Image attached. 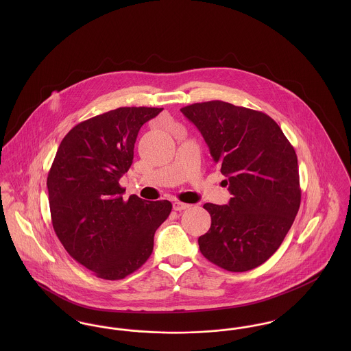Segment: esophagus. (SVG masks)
Listing matches in <instances>:
<instances>
[{"mask_svg": "<svg viewBox=\"0 0 351 351\" xmlns=\"http://www.w3.org/2000/svg\"><path fill=\"white\" fill-rule=\"evenodd\" d=\"M191 205L189 204H184V202H180V201H176V202H173V210H176V212H182V210H185V209H188Z\"/></svg>", "mask_w": 351, "mask_h": 351, "instance_id": "esophagus-1", "label": "esophagus"}]
</instances>
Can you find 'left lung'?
<instances>
[{"label":"left lung","mask_w":351,"mask_h":351,"mask_svg":"<svg viewBox=\"0 0 351 351\" xmlns=\"http://www.w3.org/2000/svg\"><path fill=\"white\" fill-rule=\"evenodd\" d=\"M180 110L204 136L232 195L228 205H204L212 223L199 238L201 254L232 272L261 266L279 249L300 208L295 149L262 112L218 100Z\"/></svg>","instance_id":"8db88e82"}]
</instances>
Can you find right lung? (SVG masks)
Segmentation results:
<instances>
[{
    "instance_id": "right-lung-1",
    "label": "right lung",
    "mask_w": 351,
    "mask_h": 351,
    "mask_svg": "<svg viewBox=\"0 0 351 351\" xmlns=\"http://www.w3.org/2000/svg\"><path fill=\"white\" fill-rule=\"evenodd\" d=\"M163 108H118L76 125L52 162L47 188L52 226L68 254L96 276L118 280L141 267L172 204L132 195L119 179L133 163L143 123Z\"/></svg>"
}]
</instances>
